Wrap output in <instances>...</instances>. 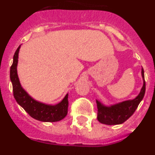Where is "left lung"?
Here are the masks:
<instances>
[{"instance_id": "left-lung-1", "label": "left lung", "mask_w": 155, "mask_h": 155, "mask_svg": "<svg viewBox=\"0 0 155 155\" xmlns=\"http://www.w3.org/2000/svg\"><path fill=\"white\" fill-rule=\"evenodd\" d=\"M141 74L143 78V84L140 92L136 98L133 100H128L120 102L111 106L103 105L98 100H96L97 108H98V119L101 124L106 125H117L127 121L136 111L140 102H141L145 94V80L144 71L141 69Z\"/></svg>"}]
</instances>
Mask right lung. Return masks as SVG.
Instances as JSON below:
<instances>
[{"instance_id":"obj_1","label":"right lung","mask_w":155,"mask_h":155,"mask_svg":"<svg viewBox=\"0 0 155 155\" xmlns=\"http://www.w3.org/2000/svg\"><path fill=\"white\" fill-rule=\"evenodd\" d=\"M21 45L18 46L13 57V64L10 69V78L13 87V94L16 102L20 105L31 117L42 122H57L68 114V94L57 105H51L37 102L29 96L21 86L17 74L18 53Z\"/></svg>"}]
</instances>
